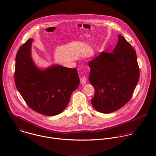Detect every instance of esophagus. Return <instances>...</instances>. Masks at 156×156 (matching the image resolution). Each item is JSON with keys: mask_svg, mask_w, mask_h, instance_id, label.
Here are the masks:
<instances>
[{"mask_svg": "<svg viewBox=\"0 0 156 156\" xmlns=\"http://www.w3.org/2000/svg\"><path fill=\"white\" fill-rule=\"evenodd\" d=\"M80 83L82 85H85L87 82V79L85 76H83L80 79Z\"/></svg>", "mask_w": 156, "mask_h": 156, "instance_id": "34e87169", "label": "esophagus"}]
</instances>
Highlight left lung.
Wrapping results in <instances>:
<instances>
[{
    "mask_svg": "<svg viewBox=\"0 0 156 156\" xmlns=\"http://www.w3.org/2000/svg\"><path fill=\"white\" fill-rule=\"evenodd\" d=\"M89 80L95 89L91 103L95 110L110 113L132 98L139 78L137 56L121 35L112 53L102 51L88 64Z\"/></svg>",
    "mask_w": 156,
    "mask_h": 156,
    "instance_id": "obj_1",
    "label": "left lung"
}]
</instances>
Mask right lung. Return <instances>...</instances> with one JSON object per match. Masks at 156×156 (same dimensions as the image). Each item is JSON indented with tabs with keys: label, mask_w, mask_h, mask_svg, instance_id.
<instances>
[{
	"label": "right lung",
	"mask_w": 156,
	"mask_h": 156,
	"mask_svg": "<svg viewBox=\"0 0 156 156\" xmlns=\"http://www.w3.org/2000/svg\"><path fill=\"white\" fill-rule=\"evenodd\" d=\"M33 39L19 49L16 58L14 79L23 98L32 110L47 116L63 111L72 92L80 83L77 71L59 65L40 69L31 56Z\"/></svg>",
	"instance_id": "right-lung-1"
}]
</instances>
